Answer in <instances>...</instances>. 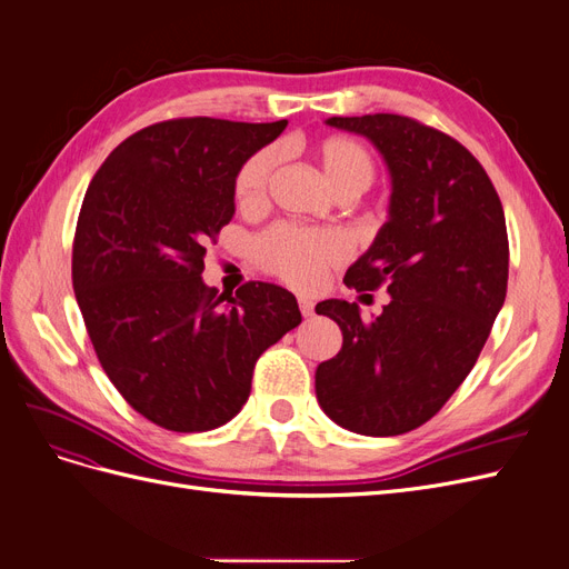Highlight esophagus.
<instances>
[{
	"instance_id": "1",
	"label": "esophagus",
	"mask_w": 569,
	"mask_h": 569,
	"mask_svg": "<svg viewBox=\"0 0 569 569\" xmlns=\"http://www.w3.org/2000/svg\"><path fill=\"white\" fill-rule=\"evenodd\" d=\"M299 308H301V316H303V318H308V316H313V308H316V303H313L311 299L301 297V299H299Z\"/></svg>"
}]
</instances>
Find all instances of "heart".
Returning a JSON list of instances; mask_svg holds the SVG:
<instances>
[{"instance_id":"1","label":"heart","mask_w":569,"mask_h":569,"mask_svg":"<svg viewBox=\"0 0 569 569\" xmlns=\"http://www.w3.org/2000/svg\"><path fill=\"white\" fill-rule=\"evenodd\" d=\"M316 159L325 180L337 194L366 192L375 180L377 163L370 149L347 134H330L316 144ZM278 166V149H261L249 157L234 178V197L242 209H256L266 201L268 182ZM258 261L295 287H313L322 270L341 263L349 253L343 237L332 230H299L278 226L256 242Z\"/></svg>"}]
</instances>
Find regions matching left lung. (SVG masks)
I'll return each instance as SVG.
<instances>
[{
  "label": "left lung",
  "instance_id": "8db88e82",
  "mask_svg": "<svg viewBox=\"0 0 569 569\" xmlns=\"http://www.w3.org/2000/svg\"><path fill=\"white\" fill-rule=\"evenodd\" d=\"M363 134L391 178L389 218L347 270L356 291L387 284L375 320L358 303L316 306L341 330V351L316 370L325 416L366 437H396L435 418L485 349L508 287L501 199L453 137L396 113L332 116Z\"/></svg>",
  "mask_w": 569,
  "mask_h": 569
}]
</instances>
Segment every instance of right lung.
<instances>
[{"label": "right lung", "instance_id": "1", "mask_svg": "<svg viewBox=\"0 0 569 569\" xmlns=\"http://www.w3.org/2000/svg\"><path fill=\"white\" fill-rule=\"evenodd\" d=\"M287 120L178 118L120 142L84 194L73 289L101 368L170 432H206L249 399L258 356L301 322L291 291L201 280L206 244L234 216L242 163Z\"/></svg>", "mask_w": 569, "mask_h": 569}]
</instances>
